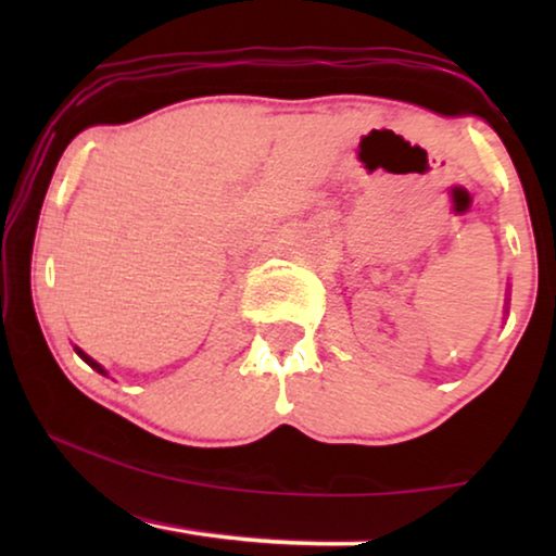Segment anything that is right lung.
I'll return each instance as SVG.
<instances>
[{
	"label": "right lung",
	"instance_id": "right-lung-1",
	"mask_svg": "<svg viewBox=\"0 0 556 556\" xmlns=\"http://www.w3.org/2000/svg\"><path fill=\"white\" fill-rule=\"evenodd\" d=\"M75 352H78V356H80V359H83V362H86V364H90V367H93L96 371H101V375H105V369L101 367V364H98V362H93V359H90V356H88L86 352H80V349H78V346H75Z\"/></svg>",
	"mask_w": 556,
	"mask_h": 556
}]
</instances>
